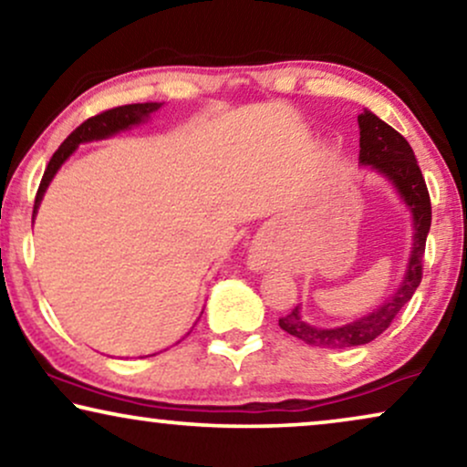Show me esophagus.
Listing matches in <instances>:
<instances>
[{"instance_id": "esophagus-1", "label": "esophagus", "mask_w": 467, "mask_h": 467, "mask_svg": "<svg viewBox=\"0 0 467 467\" xmlns=\"http://www.w3.org/2000/svg\"><path fill=\"white\" fill-rule=\"evenodd\" d=\"M251 265L254 267V270H264V267L270 265V254H267L265 251H261V248H253L251 251Z\"/></svg>"}]
</instances>
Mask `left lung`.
<instances>
[{"label": "left lung", "instance_id": "1", "mask_svg": "<svg viewBox=\"0 0 467 467\" xmlns=\"http://www.w3.org/2000/svg\"><path fill=\"white\" fill-rule=\"evenodd\" d=\"M359 163L372 165V170L380 171L389 182L398 189L401 200L410 208L414 221V235H412V253L408 261L404 283L400 289L387 299L385 304L374 308L369 315L357 318L353 323L342 325L334 329H321L315 325L306 323L296 306L289 315L280 317L278 325L286 334L299 337V340L318 348H348L361 347V344L372 342L379 337L398 312L410 302V297L420 285L423 278V254L427 234L431 227V202L430 191H427L425 178L420 174V168L414 159L412 146L406 142V138L380 120L374 112L363 110L359 114Z\"/></svg>", "mask_w": 467, "mask_h": 467}]
</instances>
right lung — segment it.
Returning a JSON list of instances; mask_svg holds the SVG:
<instances>
[{"mask_svg":"<svg viewBox=\"0 0 467 467\" xmlns=\"http://www.w3.org/2000/svg\"><path fill=\"white\" fill-rule=\"evenodd\" d=\"M159 108H161V104H157V101H150V104H130V106L110 108V110L95 114V117L87 119L85 123L76 127V130L69 133L66 140H63V144L59 146V149L55 150V155L50 157L47 170H44L42 182H40V187H37V193H36L34 216L37 213V208H40L44 191L48 189V184L55 178L57 170L61 168L63 161H66V159L72 155L76 149H78V144L91 142V140H104V138H110V136H114V133H119L123 130H130V127L142 123V120L149 119L152 112L159 110Z\"/></svg>","mask_w":467,"mask_h":467,"instance_id":"obj_1","label":"right lung"}]
</instances>
